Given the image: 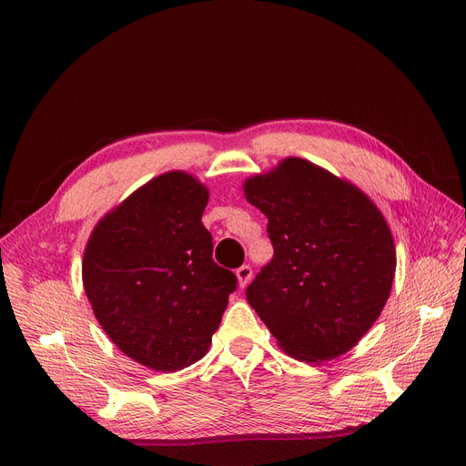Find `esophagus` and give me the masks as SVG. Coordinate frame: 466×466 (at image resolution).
Wrapping results in <instances>:
<instances>
[{"label":"esophagus","instance_id":"1","mask_svg":"<svg viewBox=\"0 0 466 466\" xmlns=\"http://www.w3.org/2000/svg\"><path fill=\"white\" fill-rule=\"evenodd\" d=\"M250 279H252V268H250V265H242V268L237 269V280H238L240 288H247Z\"/></svg>","mask_w":466,"mask_h":466}]
</instances>
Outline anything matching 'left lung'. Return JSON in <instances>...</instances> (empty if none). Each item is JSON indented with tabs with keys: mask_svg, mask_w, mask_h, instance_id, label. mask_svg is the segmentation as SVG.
Listing matches in <instances>:
<instances>
[{
	"mask_svg": "<svg viewBox=\"0 0 466 466\" xmlns=\"http://www.w3.org/2000/svg\"><path fill=\"white\" fill-rule=\"evenodd\" d=\"M268 216L275 256L247 299L279 347L303 362L334 360L380 319L396 271L392 233L354 184L286 157L242 184Z\"/></svg>",
	"mask_w": 466,
	"mask_h": 466,
	"instance_id": "8db88e82",
	"label": "left lung"
}]
</instances>
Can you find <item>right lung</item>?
<instances>
[{
  "instance_id": "obj_1",
  "label": "right lung",
  "mask_w": 466,
  "mask_h": 466,
  "mask_svg": "<svg viewBox=\"0 0 466 466\" xmlns=\"http://www.w3.org/2000/svg\"><path fill=\"white\" fill-rule=\"evenodd\" d=\"M208 189L184 170L149 180L95 226L81 277L93 313L121 352L178 371L208 352L237 277L212 259Z\"/></svg>"
}]
</instances>
